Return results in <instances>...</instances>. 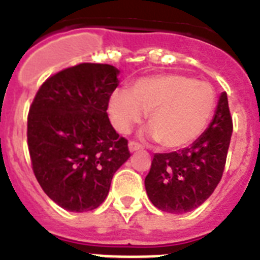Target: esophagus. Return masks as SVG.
<instances>
[{"instance_id": "1", "label": "esophagus", "mask_w": 260, "mask_h": 260, "mask_svg": "<svg viewBox=\"0 0 260 260\" xmlns=\"http://www.w3.org/2000/svg\"><path fill=\"white\" fill-rule=\"evenodd\" d=\"M141 149H142V146H141L140 144L134 142V141H130V142H128V150H130L132 153L138 152V150H141Z\"/></svg>"}]
</instances>
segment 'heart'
<instances>
[{
	"label": "heart",
	"mask_w": 260,
	"mask_h": 260,
	"mask_svg": "<svg viewBox=\"0 0 260 260\" xmlns=\"http://www.w3.org/2000/svg\"><path fill=\"white\" fill-rule=\"evenodd\" d=\"M216 92L210 84L184 74H157L137 80L132 89H116L108 102L114 127L127 134L148 114V136L166 149L184 148L212 119Z\"/></svg>",
	"instance_id": "obj_1"
}]
</instances>
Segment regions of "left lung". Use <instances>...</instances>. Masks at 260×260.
<instances>
[{"instance_id": "obj_1", "label": "left lung", "mask_w": 260, "mask_h": 260, "mask_svg": "<svg viewBox=\"0 0 260 260\" xmlns=\"http://www.w3.org/2000/svg\"><path fill=\"white\" fill-rule=\"evenodd\" d=\"M228 96L220 94L209 127L188 148L156 153L145 178L150 202L162 212L183 214L201 206L216 190L224 172L232 137Z\"/></svg>"}]
</instances>
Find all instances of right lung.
Segmentation results:
<instances>
[{"label": "right lung", "mask_w": 260, "mask_h": 260, "mask_svg": "<svg viewBox=\"0 0 260 260\" xmlns=\"http://www.w3.org/2000/svg\"><path fill=\"white\" fill-rule=\"evenodd\" d=\"M118 76L115 66L80 63L46 80L32 102L27 138L34 174L65 210L100 206L130 157L127 140L107 115Z\"/></svg>", "instance_id": "add662e5"}]
</instances>
